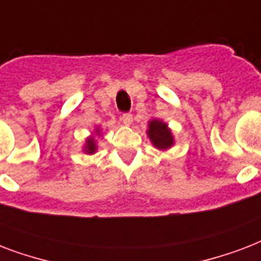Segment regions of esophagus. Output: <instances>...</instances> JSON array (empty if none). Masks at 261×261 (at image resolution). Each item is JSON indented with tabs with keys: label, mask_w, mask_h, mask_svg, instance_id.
I'll return each instance as SVG.
<instances>
[{
	"label": "esophagus",
	"mask_w": 261,
	"mask_h": 261,
	"mask_svg": "<svg viewBox=\"0 0 261 261\" xmlns=\"http://www.w3.org/2000/svg\"><path fill=\"white\" fill-rule=\"evenodd\" d=\"M121 121H122L125 125H130L133 121V116L130 113H124V114L121 116Z\"/></svg>",
	"instance_id": "esophagus-1"
}]
</instances>
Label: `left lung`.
Segmentation results:
<instances>
[{"instance_id":"1","label":"left lung","mask_w":261,"mask_h":261,"mask_svg":"<svg viewBox=\"0 0 261 261\" xmlns=\"http://www.w3.org/2000/svg\"><path fill=\"white\" fill-rule=\"evenodd\" d=\"M149 140L155 147L161 151H166L174 144V137L171 135L167 124L161 120H151L148 122V130H147Z\"/></svg>"}]
</instances>
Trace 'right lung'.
Wrapping results in <instances>:
<instances>
[{
	"instance_id": "right-lung-1",
	"label": "right lung",
	"mask_w": 261,
	"mask_h": 261,
	"mask_svg": "<svg viewBox=\"0 0 261 261\" xmlns=\"http://www.w3.org/2000/svg\"><path fill=\"white\" fill-rule=\"evenodd\" d=\"M95 132L98 133V129H96ZM95 151H96V141H95L94 136H90L86 140V145H84V152H86V153H95Z\"/></svg>"
}]
</instances>
